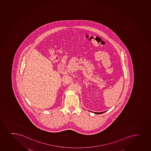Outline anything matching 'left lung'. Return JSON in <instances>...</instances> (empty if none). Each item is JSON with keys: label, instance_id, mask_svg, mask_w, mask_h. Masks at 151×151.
Segmentation results:
<instances>
[{"label": "left lung", "instance_id": "8db88e82", "mask_svg": "<svg viewBox=\"0 0 151 151\" xmlns=\"http://www.w3.org/2000/svg\"><path fill=\"white\" fill-rule=\"evenodd\" d=\"M105 112H93L95 113V114H102V113H103Z\"/></svg>", "mask_w": 151, "mask_h": 151}]
</instances>
